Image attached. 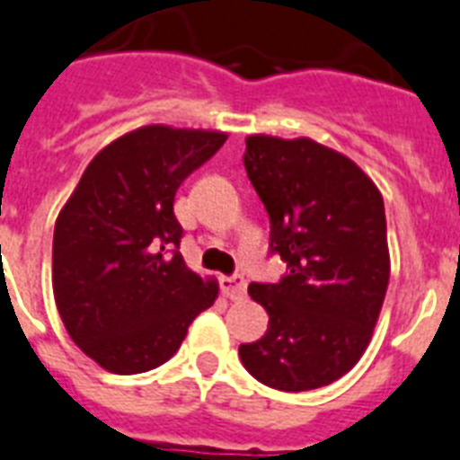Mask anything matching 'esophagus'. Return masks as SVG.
I'll return each mask as SVG.
<instances>
[{
  "label": "esophagus",
  "instance_id": "34e87169",
  "mask_svg": "<svg viewBox=\"0 0 460 460\" xmlns=\"http://www.w3.org/2000/svg\"><path fill=\"white\" fill-rule=\"evenodd\" d=\"M219 285H222V292L229 299H243L245 296V280H243V276H226L219 280Z\"/></svg>",
  "mask_w": 460,
  "mask_h": 460
}]
</instances>
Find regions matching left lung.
Wrapping results in <instances>:
<instances>
[{"label":"left lung","mask_w":460,"mask_h":460,"mask_svg":"<svg viewBox=\"0 0 460 460\" xmlns=\"http://www.w3.org/2000/svg\"><path fill=\"white\" fill-rule=\"evenodd\" d=\"M243 164L288 271L250 283L269 330L238 355L269 388L314 391L355 367L379 320L391 278L384 199L349 156L311 137L250 135Z\"/></svg>","instance_id":"obj_1"}]
</instances>
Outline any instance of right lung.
<instances>
[{"label": "right lung", "mask_w": 460, "mask_h": 460, "mask_svg": "<svg viewBox=\"0 0 460 460\" xmlns=\"http://www.w3.org/2000/svg\"><path fill=\"white\" fill-rule=\"evenodd\" d=\"M226 142L142 126L98 152L56 219L53 295L67 334L102 369L140 374L177 353L217 299L180 254L175 191Z\"/></svg>", "instance_id": "add662e5"}]
</instances>
